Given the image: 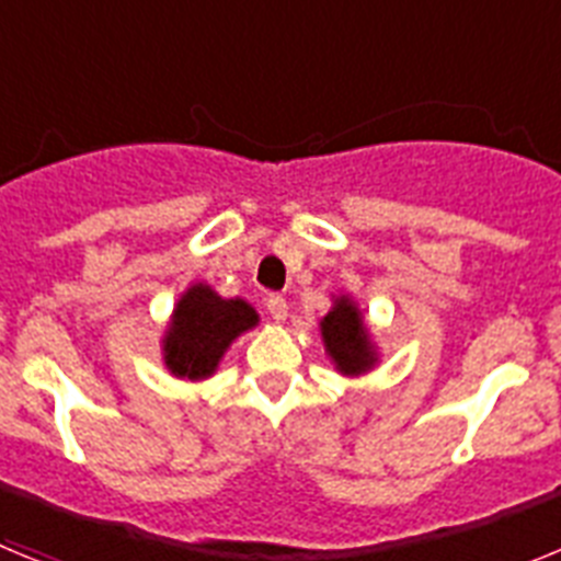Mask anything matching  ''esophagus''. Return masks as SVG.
I'll list each match as a JSON object with an SVG mask.
<instances>
[{"label": "esophagus", "mask_w": 561, "mask_h": 561, "mask_svg": "<svg viewBox=\"0 0 561 561\" xmlns=\"http://www.w3.org/2000/svg\"><path fill=\"white\" fill-rule=\"evenodd\" d=\"M266 311H270V317L275 323H284L286 317H289V304H286L280 295H270L266 297Z\"/></svg>", "instance_id": "esophagus-1"}]
</instances>
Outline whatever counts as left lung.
Listing matches in <instances>:
<instances>
[{"label":"left lung","mask_w":561,"mask_h":561,"mask_svg":"<svg viewBox=\"0 0 561 561\" xmlns=\"http://www.w3.org/2000/svg\"><path fill=\"white\" fill-rule=\"evenodd\" d=\"M325 354L342 376H362L379 365V348L370 336L359 306L348 295L334 297L329 314L320 320Z\"/></svg>","instance_id":"1"}]
</instances>
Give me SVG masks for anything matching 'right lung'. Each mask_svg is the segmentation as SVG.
Masks as SVG:
<instances>
[{
    "instance_id": "1",
    "label": "right lung",
    "mask_w": 561,
    "mask_h": 561,
    "mask_svg": "<svg viewBox=\"0 0 561 561\" xmlns=\"http://www.w3.org/2000/svg\"><path fill=\"white\" fill-rule=\"evenodd\" d=\"M257 311L241 297H221L207 284H191L173 306L162 336V362L176 379L202 381L219 370L221 356L244 331L255 329Z\"/></svg>"
}]
</instances>
